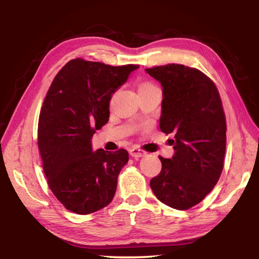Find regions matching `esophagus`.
I'll list each match as a JSON object with an SVG mask.
<instances>
[{
    "instance_id": "34e87169",
    "label": "esophagus",
    "mask_w": 259,
    "mask_h": 259,
    "mask_svg": "<svg viewBox=\"0 0 259 259\" xmlns=\"http://www.w3.org/2000/svg\"><path fill=\"white\" fill-rule=\"evenodd\" d=\"M129 153H130V155H131V156L135 157V159H138V157H143V156H145V155H146V152H144V151H142V150H139V148H137V147L130 148Z\"/></svg>"
}]
</instances>
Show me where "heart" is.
Returning <instances> with one entry per match:
<instances>
[{"instance_id": "b5f03b06", "label": "heart", "mask_w": 259, "mask_h": 259, "mask_svg": "<svg viewBox=\"0 0 259 259\" xmlns=\"http://www.w3.org/2000/svg\"><path fill=\"white\" fill-rule=\"evenodd\" d=\"M150 85H152V84H147V83H145V84L140 85V88H145V87H150ZM140 88H139V89H140Z\"/></svg>"}]
</instances>
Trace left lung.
<instances>
[{"instance_id": "obj_1", "label": "left lung", "mask_w": 259, "mask_h": 259, "mask_svg": "<svg viewBox=\"0 0 259 259\" xmlns=\"http://www.w3.org/2000/svg\"><path fill=\"white\" fill-rule=\"evenodd\" d=\"M161 83L160 129L175 134L171 159L159 156L161 172L152 191L161 202L186 210L201 202L221 177L226 151V121L213 82L179 64L146 68Z\"/></svg>"}]
</instances>
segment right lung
<instances>
[{"label": "right lung", "instance_id": "obj_1", "mask_svg": "<svg viewBox=\"0 0 259 259\" xmlns=\"http://www.w3.org/2000/svg\"><path fill=\"white\" fill-rule=\"evenodd\" d=\"M137 68L74 59L51 83L38 119L37 145L48 185L73 212L98 211L114 198L129 154L122 148L94 151L91 138L108 122L112 95Z\"/></svg>", "mask_w": 259, "mask_h": 259}]
</instances>
